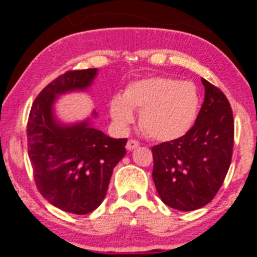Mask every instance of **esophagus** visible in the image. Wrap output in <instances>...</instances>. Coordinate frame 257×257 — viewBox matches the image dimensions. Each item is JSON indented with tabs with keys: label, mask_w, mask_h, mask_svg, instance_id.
Returning a JSON list of instances; mask_svg holds the SVG:
<instances>
[{
	"label": "esophagus",
	"mask_w": 257,
	"mask_h": 257,
	"mask_svg": "<svg viewBox=\"0 0 257 257\" xmlns=\"http://www.w3.org/2000/svg\"><path fill=\"white\" fill-rule=\"evenodd\" d=\"M139 145H140V143L138 142V140H135V139H130V140H128V142H127L126 148L128 149V151H133V149L138 148V147H139Z\"/></svg>",
	"instance_id": "1"
}]
</instances>
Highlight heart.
I'll return each mask as SVG.
<instances>
[{"instance_id":"1","label":"heart","mask_w":257,"mask_h":257,"mask_svg":"<svg viewBox=\"0 0 257 257\" xmlns=\"http://www.w3.org/2000/svg\"><path fill=\"white\" fill-rule=\"evenodd\" d=\"M199 96L196 86L166 77L142 79L127 86L122 97L110 101V115L121 127L140 110V126L157 140H172L187 133L196 119Z\"/></svg>"}]
</instances>
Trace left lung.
<instances>
[{
    "instance_id": "1",
    "label": "left lung",
    "mask_w": 257,
    "mask_h": 257,
    "mask_svg": "<svg viewBox=\"0 0 257 257\" xmlns=\"http://www.w3.org/2000/svg\"><path fill=\"white\" fill-rule=\"evenodd\" d=\"M205 100L185 135L152 148L153 180L161 199L179 211H193L213 199L233 154L234 119L219 87L202 78Z\"/></svg>"
}]
</instances>
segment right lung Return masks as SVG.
Returning <instances> with one entry per match:
<instances>
[{
  "instance_id": "right-lung-1",
  "label": "right lung",
  "mask_w": 257,
  "mask_h": 257,
  "mask_svg": "<svg viewBox=\"0 0 257 257\" xmlns=\"http://www.w3.org/2000/svg\"><path fill=\"white\" fill-rule=\"evenodd\" d=\"M96 68L68 70L38 94L27 123L28 156L38 192L65 212L86 215L103 202L127 139H113L90 121L63 126L52 115L56 96L91 85ZM95 114V113H94Z\"/></svg>"
}]
</instances>
